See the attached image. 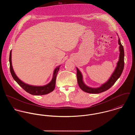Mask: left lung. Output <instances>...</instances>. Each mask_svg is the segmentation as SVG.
I'll return each instance as SVG.
<instances>
[{
	"instance_id": "8db88e82",
	"label": "left lung",
	"mask_w": 135,
	"mask_h": 135,
	"mask_svg": "<svg viewBox=\"0 0 135 135\" xmlns=\"http://www.w3.org/2000/svg\"><path fill=\"white\" fill-rule=\"evenodd\" d=\"M118 44L119 46V59L117 63L115 69L109 79L104 84H102L100 87L93 88L86 85L83 80V75L79 69H77V79L78 84L80 88L84 91L90 94H99L104 92L110 88L116 81V80L120 76L124 66V50L123 46L122 45L120 39L118 37Z\"/></svg>"
}]
</instances>
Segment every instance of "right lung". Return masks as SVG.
<instances>
[{
	"label": "right lung",
	"mask_w": 135,
	"mask_h": 135,
	"mask_svg": "<svg viewBox=\"0 0 135 135\" xmlns=\"http://www.w3.org/2000/svg\"><path fill=\"white\" fill-rule=\"evenodd\" d=\"M11 52L12 50L10 51V56H9V62H10V70L11 75L16 81L19 85L26 92L28 93L35 96L44 95L48 94L52 92L55 88L56 77L58 74L59 70L60 69V66H57L54 70L53 73V76L51 80L47 85L44 86H34L31 85H28L22 81L16 75L12 67V61H11Z\"/></svg>",
	"instance_id": "obj_1"
}]
</instances>
